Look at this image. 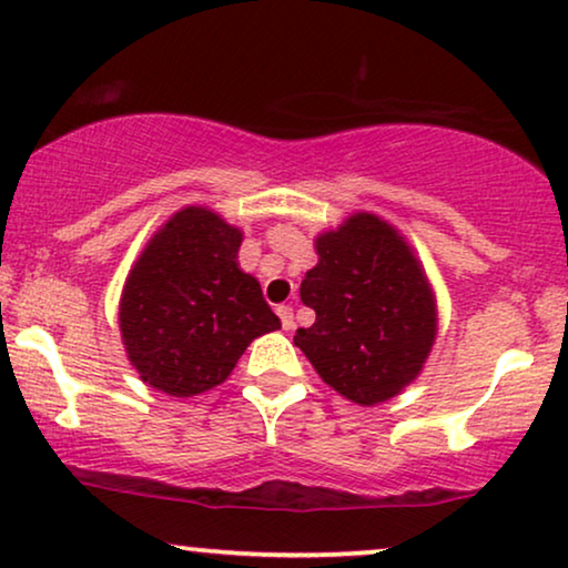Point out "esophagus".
Returning <instances> with one entry per match:
<instances>
[{
  "label": "esophagus",
  "instance_id": "34e87169",
  "mask_svg": "<svg viewBox=\"0 0 568 568\" xmlns=\"http://www.w3.org/2000/svg\"><path fill=\"white\" fill-rule=\"evenodd\" d=\"M276 315H278V321H282V328L284 331H292L294 328V310L290 305H278L276 307Z\"/></svg>",
  "mask_w": 568,
  "mask_h": 568
}]
</instances>
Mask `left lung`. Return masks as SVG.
<instances>
[{
    "mask_svg": "<svg viewBox=\"0 0 568 568\" xmlns=\"http://www.w3.org/2000/svg\"><path fill=\"white\" fill-rule=\"evenodd\" d=\"M300 297L315 323L294 336L333 390L362 406L400 393L434 344L437 313L410 247L390 224L354 214L317 237Z\"/></svg>",
    "mask_w": 568,
    "mask_h": 568,
    "instance_id": "8db88e82",
    "label": "left lung"
}]
</instances>
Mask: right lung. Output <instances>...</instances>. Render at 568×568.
<instances>
[{
    "label": "right lung",
    "mask_w": 568,
    "mask_h": 568,
    "mask_svg": "<svg viewBox=\"0 0 568 568\" xmlns=\"http://www.w3.org/2000/svg\"><path fill=\"white\" fill-rule=\"evenodd\" d=\"M240 230L178 212L144 247L121 297V336L139 377L189 398L220 385L253 338L282 328L261 284L237 268Z\"/></svg>",
    "instance_id": "right-lung-1"
}]
</instances>
